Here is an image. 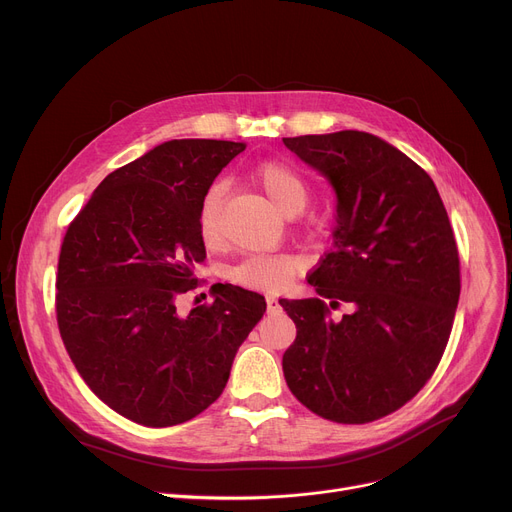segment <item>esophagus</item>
<instances>
[{
	"mask_svg": "<svg viewBox=\"0 0 512 512\" xmlns=\"http://www.w3.org/2000/svg\"><path fill=\"white\" fill-rule=\"evenodd\" d=\"M266 308H268V312H281L279 299L273 297V295H266Z\"/></svg>",
	"mask_w": 512,
	"mask_h": 512,
	"instance_id": "esophagus-1",
	"label": "esophagus"
}]
</instances>
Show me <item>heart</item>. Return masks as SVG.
<instances>
[{
  "instance_id": "heart-1",
  "label": "heart",
  "mask_w": 512,
  "mask_h": 512,
  "mask_svg": "<svg viewBox=\"0 0 512 512\" xmlns=\"http://www.w3.org/2000/svg\"><path fill=\"white\" fill-rule=\"evenodd\" d=\"M256 184L262 188L279 213L299 215L308 202V184L304 175L283 161H268L256 169ZM223 184L210 186L198 210V233L206 246L221 242V204ZM297 273V260L277 254H252L229 270V279L237 285L260 291H279L291 283Z\"/></svg>"
}]
</instances>
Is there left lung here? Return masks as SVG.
I'll list each match as a JSON object with an SVG mask.
<instances>
[{
  "instance_id": "obj_1",
  "label": "left lung",
  "mask_w": 512,
  "mask_h": 512,
  "mask_svg": "<svg viewBox=\"0 0 512 512\" xmlns=\"http://www.w3.org/2000/svg\"><path fill=\"white\" fill-rule=\"evenodd\" d=\"M283 142L337 198L333 248L308 277L320 297L279 302L297 328L285 380L316 415L368 424L440 362L461 293L455 235L432 177L386 140L343 130ZM324 298L354 312L335 323Z\"/></svg>"
}]
</instances>
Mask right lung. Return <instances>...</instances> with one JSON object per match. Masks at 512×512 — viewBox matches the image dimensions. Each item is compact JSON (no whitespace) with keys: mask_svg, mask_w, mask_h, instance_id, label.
<instances>
[{"mask_svg":"<svg viewBox=\"0 0 512 512\" xmlns=\"http://www.w3.org/2000/svg\"><path fill=\"white\" fill-rule=\"evenodd\" d=\"M244 142L169 140L109 173L70 223L57 264V324L88 388L148 428L215 403L235 353L266 312L260 293L215 285L179 316L206 250L198 210Z\"/></svg>","mask_w":512,"mask_h":512,"instance_id":"add662e5","label":"right lung"}]
</instances>
